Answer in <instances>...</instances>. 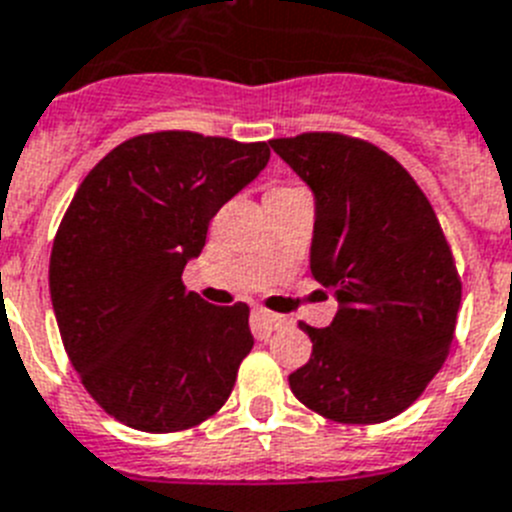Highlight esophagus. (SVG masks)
<instances>
[{
    "label": "esophagus",
    "instance_id": "34e87169",
    "mask_svg": "<svg viewBox=\"0 0 512 512\" xmlns=\"http://www.w3.org/2000/svg\"><path fill=\"white\" fill-rule=\"evenodd\" d=\"M255 324H257V330L268 335V332L283 327V324H286V317H281V314H273V311H268V309H257L255 311Z\"/></svg>",
    "mask_w": 512,
    "mask_h": 512
}]
</instances>
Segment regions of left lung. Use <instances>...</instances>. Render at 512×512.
Instances as JSON below:
<instances>
[{
  "mask_svg": "<svg viewBox=\"0 0 512 512\" xmlns=\"http://www.w3.org/2000/svg\"><path fill=\"white\" fill-rule=\"evenodd\" d=\"M314 193L311 275L335 293L330 327L301 322L311 358L288 376L309 410L345 425L397 417L441 371L461 278L438 216L379 146L342 133L273 139Z\"/></svg>",
  "mask_w": 512,
  "mask_h": 512,
  "instance_id": "1",
  "label": "left lung"
}]
</instances>
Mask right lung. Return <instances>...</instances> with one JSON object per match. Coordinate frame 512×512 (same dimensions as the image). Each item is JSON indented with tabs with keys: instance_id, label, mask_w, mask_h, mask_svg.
<instances>
[{
	"instance_id": "add662e5",
	"label": "right lung",
	"mask_w": 512,
	"mask_h": 512,
	"mask_svg": "<svg viewBox=\"0 0 512 512\" xmlns=\"http://www.w3.org/2000/svg\"><path fill=\"white\" fill-rule=\"evenodd\" d=\"M270 159L265 141L141 133L84 177L61 219L48 286L61 340L102 410L177 433L224 407L255 340L250 306L185 291L208 224Z\"/></svg>"
}]
</instances>
